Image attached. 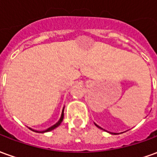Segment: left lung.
Listing matches in <instances>:
<instances>
[{
  "label": "left lung",
  "instance_id": "obj_1",
  "mask_svg": "<svg viewBox=\"0 0 157 157\" xmlns=\"http://www.w3.org/2000/svg\"><path fill=\"white\" fill-rule=\"evenodd\" d=\"M96 125H97V124H96ZM97 126H98V128H101V127H99L98 125H97Z\"/></svg>",
  "mask_w": 157,
  "mask_h": 157
}]
</instances>
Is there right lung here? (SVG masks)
Returning a JSON list of instances; mask_svg holds the SVG:
<instances>
[{
  "label": "right lung",
  "mask_w": 157,
  "mask_h": 157,
  "mask_svg": "<svg viewBox=\"0 0 157 157\" xmlns=\"http://www.w3.org/2000/svg\"><path fill=\"white\" fill-rule=\"evenodd\" d=\"M63 118H64V109H63V111H62L61 117H60V118H59V121L57 122V123H56V124H55V125H53V126H51L50 128H47L46 130H44V131H42V132H39V131H37V130H33V129H32V128H31V129H32L33 131H35V132H37V133H44V132L50 131V130H52V129H54V128H56V127H58L59 125L61 124V122L63 121Z\"/></svg>",
  "instance_id": "add662e5"
}]
</instances>
